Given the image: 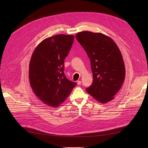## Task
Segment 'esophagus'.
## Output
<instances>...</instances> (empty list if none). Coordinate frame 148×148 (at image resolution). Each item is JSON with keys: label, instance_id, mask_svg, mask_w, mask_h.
<instances>
[{"label": "esophagus", "instance_id": "1", "mask_svg": "<svg viewBox=\"0 0 148 148\" xmlns=\"http://www.w3.org/2000/svg\"><path fill=\"white\" fill-rule=\"evenodd\" d=\"M77 84L78 85H80V84H81V81H80V80H78L77 82Z\"/></svg>", "mask_w": 148, "mask_h": 148}]
</instances>
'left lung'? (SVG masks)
I'll list each match as a JSON object with an SVG mask.
<instances>
[{
	"label": "left lung",
	"instance_id": "obj_1",
	"mask_svg": "<svg viewBox=\"0 0 148 148\" xmlns=\"http://www.w3.org/2000/svg\"><path fill=\"white\" fill-rule=\"evenodd\" d=\"M75 37L90 60L93 83L86 90L101 103L114 99L125 80L122 54L111 38L101 33L83 31Z\"/></svg>",
	"mask_w": 148,
	"mask_h": 148
}]
</instances>
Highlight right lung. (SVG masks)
Instances as JSON below:
<instances>
[{
    "instance_id": "obj_1",
    "label": "right lung",
    "mask_w": 148,
    "mask_h": 148,
    "mask_svg": "<svg viewBox=\"0 0 148 148\" xmlns=\"http://www.w3.org/2000/svg\"><path fill=\"white\" fill-rule=\"evenodd\" d=\"M74 35H56L39 44L31 57L29 78L35 94L43 103L57 107L71 94L77 83L65 75L64 60L74 42Z\"/></svg>"
}]
</instances>
